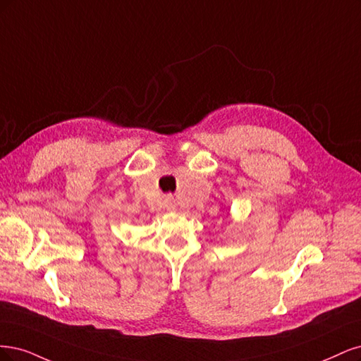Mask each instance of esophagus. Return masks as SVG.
Returning <instances> with one entry per match:
<instances>
[{
    "label": "esophagus",
    "instance_id": "esophagus-1",
    "mask_svg": "<svg viewBox=\"0 0 361 361\" xmlns=\"http://www.w3.org/2000/svg\"><path fill=\"white\" fill-rule=\"evenodd\" d=\"M165 205H166L168 210H173V208H176V201H173L172 195L165 196Z\"/></svg>",
    "mask_w": 361,
    "mask_h": 361
}]
</instances>
